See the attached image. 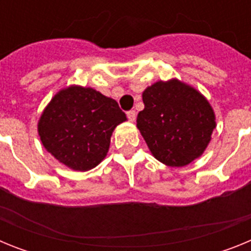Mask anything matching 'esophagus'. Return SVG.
Instances as JSON below:
<instances>
[{"instance_id": "1", "label": "esophagus", "mask_w": 251, "mask_h": 251, "mask_svg": "<svg viewBox=\"0 0 251 251\" xmlns=\"http://www.w3.org/2000/svg\"><path fill=\"white\" fill-rule=\"evenodd\" d=\"M127 117L130 122L136 121V110H129V112H127Z\"/></svg>"}]
</instances>
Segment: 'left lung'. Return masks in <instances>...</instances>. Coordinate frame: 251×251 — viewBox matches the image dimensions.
I'll use <instances>...</instances> for the list:
<instances>
[{
	"mask_svg": "<svg viewBox=\"0 0 251 251\" xmlns=\"http://www.w3.org/2000/svg\"><path fill=\"white\" fill-rule=\"evenodd\" d=\"M145 109L137 127L152 154L171 167L200 157L216 127L211 105L201 93L177 79L157 81L142 94Z\"/></svg>",
	"mask_w": 251,
	"mask_h": 251,
	"instance_id": "obj_1",
	"label": "left lung"
}]
</instances>
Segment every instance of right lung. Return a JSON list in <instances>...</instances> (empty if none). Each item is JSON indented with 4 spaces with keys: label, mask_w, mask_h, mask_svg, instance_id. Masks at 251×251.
<instances>
[{
    "label": "right lung",
    "mask_w": 251,
    "mask_h": 251,
    "mask_svg": "<svg viewBox=\"0 0 251 251\" xmlns=\"http://www.w3.org/2000/svg\"><path fill=\"white\" fill-rule=\"evenodd\" d=\"M127 121L118 103L83 86L60 90L41 114L37 130L44 147L63 165L88 171L106 156L114 128Z\"/></svg>",
    "instance_id": "add662e5"
}]
</instances>
